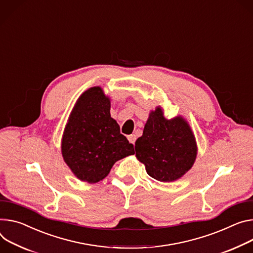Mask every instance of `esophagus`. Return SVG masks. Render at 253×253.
Returning <instances> with one entry per match:
<instances>
[{"label":"esophagus","instance_id":"obj_1","mask_svg":"<svg viewBox=\"0 0 253 253\" xmlns=\"http://www.w3.org/2000/svg\"><path fill=\"white\" fill-rule=\"evenodd\" d=\"M128 140H129V142H130V143L134 144V143H135V141H136V135H135V134H131V135H129V136H128Z\"/></svg>","mask_w":253,"mask_h":253}]
</instances>
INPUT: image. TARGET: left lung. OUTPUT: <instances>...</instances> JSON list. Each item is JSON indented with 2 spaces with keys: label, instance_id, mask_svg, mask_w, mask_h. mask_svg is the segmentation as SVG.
<instances>
[{
  "label": "left lung",
  "instance_id": "obj_1",
  "mask_svg": "<svg viewBox=\"0 0 253 253\" xmlns=\"http://www.w3.org/2000/svg\"><path fill=\"white\" fill-rule=\"evenodd\" d=\"M197 151L188 122L181 116L166 119L160 107L150 112L143 134L135 142L137 159L151 177L164 182L176 180L189 171Z\"/></svg>",
  "mask_w": 253,
  "mask_h": 253
}]
</instances>
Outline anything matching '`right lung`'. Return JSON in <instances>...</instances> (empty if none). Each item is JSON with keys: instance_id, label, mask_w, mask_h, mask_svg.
Masks as SVG:
<instances>
[{"instance_id": "add662e5", "label": "right lung", "mask_w": 253, "mask_h": 253, "mask_svg": "<svg viewBox=\"0 0 253 253\" xmlns=\"http://www.w3.org/2000/svg\"><path fill=\"white\" fill-rule=\"evenodd\" d=\"M111 102L100 86L86 89L78 99L65 126L61 153L81 180L95 183L105 178L114 164L134 154L133 144L111 117Z\"/></svg>"}]
</instances>
